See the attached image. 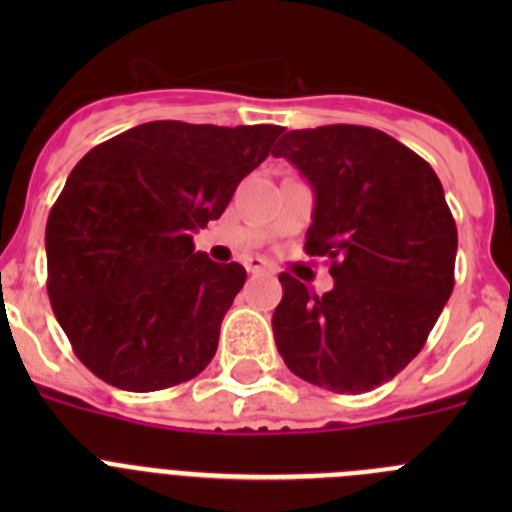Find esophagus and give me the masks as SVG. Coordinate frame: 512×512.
Wrapping results in <instances>:
<instances>
[{
    "label": "esophagus",
    "mask_w": 512,
    "mask_h": 512,
    "mask_svg": "<svg viewBox=\"0 0 512 512\" xmlns=\"http://www.w3.org/2000/svg\"><path fill=\"white\" fill-rule=\"evenodd\" d=\"M246 269H248V274H253V277H256V274H264V271H269V269H266L264 259H248Z\"/></svg>",
    "instance_id": "esophagus-1"
}]
</instances>
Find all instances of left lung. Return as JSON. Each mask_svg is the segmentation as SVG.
Wrapping results in <instances>:
<instances>
[{
    "label": "left lung",
    "instance_id": "left-lung-1",
    "mask_svg": "<svg viewBox=\"0 0 512 512\" xmlns=\"http://www.w3.org/2000/svg\"><path fill=\"white\" fill-rule=\"evenodd\" d=\"M274 156L315 189L305 253L330 261L333 289L312 295L282 271L271 328L289 372L359 395L402 372L454 289L456 223L428 161L382 130H292Z\"/></svg>",
    "mask_w": 512,
    "mask_h": 512
}]
</instances>
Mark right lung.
Segmentation results:
<instances>
[{"label": "right lung", "mask_w": 512, "mask_h": 512, "mask_svg": "<svg viewBox=\"0 0 512 512\" xmlns=\"http://www.w3.org/2000/svg\"><path fill=\"white\" fill-rule=\"evenodd\" d=\"M279 125L156 120L94 146L45 225L48 297L74 354L117 390L197 377L246 282L194 238L271 153Z\"/></svg>", "instance_id": "1"}]
</instances>
